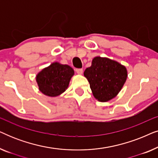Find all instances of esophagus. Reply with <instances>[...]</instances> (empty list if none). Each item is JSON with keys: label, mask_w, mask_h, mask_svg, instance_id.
I'll list each match as a JSON object with an SVG mask.
<instances>
[{"label": "esophagus", "mask_w": 158, "mask_h": 158, "mask_svg": "<svg viewBox=\"0 0 158 158\" xmlns=\"http://www.w3.org/2000/svg\"><path fill=\"white\" fill-rule=\"evenodd\" d=\"M75 70H76L77 74H79V75H82V74H83V69H76Z\"/></svg>", "instance_id": "obj_1"}]
</instances>
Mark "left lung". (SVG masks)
Instances as JSON below:
<instances>
[{"instance_id": "8db88e82", "label": "left lung", "mask_w": 158, "mask_h": 158, "mask_svg": "<svg viewBox=\"0 0 158 158\" xmlns=\"http://www.w3.org/2000/svg\"><path fill=\"white\" fill-rule=\"evenodd\" d=\"M126 67L107 57H96L84 71L95 98L107 102L117 96L127 78Z\"/></svg>"}]
</instances>
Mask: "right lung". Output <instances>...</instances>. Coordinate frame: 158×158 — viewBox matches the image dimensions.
<instances>
[{
	"label": "right lung",
	"mask_w": 158,
	"mask_h": 158,
	"mask_svg": "<svg viewBox=\"0 0 158 158\" xmlns=\"http://www.w3.org/2000/svg\"><path fill=\"white\" fill-rule=\"evenodd\" d=\"M74 70L68 64L55 62L41 70L36 75L39 90L47 96L56 97L65 91Z\"/></svg>",
	"instance_id": "obj_1"
}]
</instances>
